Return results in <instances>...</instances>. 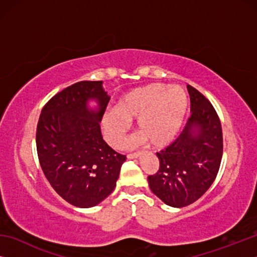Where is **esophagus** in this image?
I'll return each mask as SVG.
<instances>
[{
	"label": "esophagus",
	"mask_w": 257,
	"mask_h": 257,
	"mask_svg": "<svg viewBox=\"0 0 257 257\" xmlns=\"http://www.w3.org/2000/svg\"><path fill=\"white\" fill-rule=\"evenodd\" d=\"M139 156H141V153H133V154H128L127 158L128 159H137V158H139Z\"/></svg>",
	"instance_id": "34e87169"
}]
</instances>
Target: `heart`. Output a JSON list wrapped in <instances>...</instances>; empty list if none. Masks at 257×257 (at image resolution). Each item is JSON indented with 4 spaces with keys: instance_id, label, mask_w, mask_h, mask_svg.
Returning <instances> with one entry per match:
<instances>
[{
    "instance_id": "b5f03b06",
    "label": "heart",
    "mask_w": 257,
    "mask_h": 257,
    "mask_svg": "<svg viewBox=\"0 0 257 257\" xmlns=\"http://www.w3.org/2000/svg\"><path fill=\"white\" fill-rule=\"evenodd\" d=\"M188 105L187 93L181 86L154 82L123 94L113 112L102 119V128L108 144L122 145L129 122L136 120V132L155 149L167 146L179 133Z\"/></svg>"
}]
</instances>
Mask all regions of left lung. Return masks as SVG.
Returning a JSON list of instances; mask_svg holds the SVG:
<instances>
[{"label":"left lung","instance_id":"left-lung-1","mask_svg":"<svg viewBox=\"0 0 257 257\" xmlns=\"http://www.w3.org/2000/svg\"><path fill=\"white\" fill-rule=\"evenodd\" d=\"M191 115L182 133L167 149L156 153L159 171L149 176L153 194L172 207L196 202L219 172L223 152L222 128L207 98L187 86Z\"/></svg>","mask_w":257,"mask_h":257}]
</instances>
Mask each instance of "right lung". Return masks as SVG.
Wrapping results in <instances>:
<instances>
[{
    "instance_id": "1",
    "label": "right lung",
    "mask_w": 257,
    "mask_h": 257,
    "mask_svg": "<svg viewBox=\"0 0 257 257\" xmlns=\"http://www.w3.org/2000/svg\"><path fill=\"white\" fill-rule=\"evenodd\" d=\"M103 81H79L54 95L37 123L38 160L46 179L64 201L96 206L115 188L125 156L102 137V116L110 96ZM97 102L90 108L89 102Z\"/></svg>"
}]
</instances>
